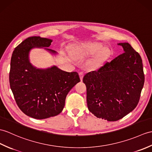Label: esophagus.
Returning a JSON list of instances; mask_svg holds the SVG:
<instances>
[{
    "label": "esophagus",
    "instance_id": "obj_1",
    "mask_svg": "<svg viewBox=\"0 0 152 152\" xmlns=\"http://www.w3.org/2000/svg\"><path fill=\"white\" fill-rule=\"evenodd\" d=\"M79 75H80V77L81 81H82L83 77V72H80L79 73Z\"/></svg>",
    "mask_w": 152,
    "mask_h": 152
}]
</instances>
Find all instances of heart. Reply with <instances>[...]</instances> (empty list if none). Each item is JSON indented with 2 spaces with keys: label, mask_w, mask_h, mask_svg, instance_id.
Instances as JSON below:
<instances>
[{
  "label": "heart",
  "mask_w": 152,
  "mask_h": 152,
  "mask_svg": "<svg viewBox=\"0 0 152 152\" xmlns=\"http://www.w3.org/2000/svg\"><path fill=\"white\" fill-rule=\"evenodd\" d=\"M101 48H102L101 45L95 44V45H93V46H91L90 48H89V50H88L87 52L90 53V54H94V53L99 51Z\"/></svg>",
  "instance_id": "obj_1"
}]
</instances>
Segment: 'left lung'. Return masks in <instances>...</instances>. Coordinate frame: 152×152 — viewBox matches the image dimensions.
<instances>
[{
	"mask_svg": "<svg viewBox=\"0 0 152 152\" xmlns=\"http://www.w3.org/2000/svg\"><path fill=\"white\" fill-rule=\"evenodd\" d=\"M124 52L84 76L87 107L107 121L122 118L138 104L144 83L140 56L128 43H118Z\"/></svg>",
	"mask_w": 152,
	"mask_h": 152,
	"instance_id": "8db88e82",
	"label": "left lung"
}]
</instances>
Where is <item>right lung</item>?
Returning <instances> with one entry per match:
<instances>
[{
  "label": "right lung",
  "mask_w": 152,
  "mask_h": 152,
  "mask_svg": "<svg viewBox=\"0 0 152 152\" xmlns=\"http://www.w3.org/2000/svg\"><path fill=\"white\" fill-rule=\"evenodd\" d=\"M52 40L39 36L24 40L13 50L9 75L10 88L19 109L36 119H45L59 115L65 106L66 95L80 82L76 72H68L53 66L37 69L29 61V52L35 47L47 48Z\"/></svg>",
  "instance_id": "add662e5"
}]
</instances>
